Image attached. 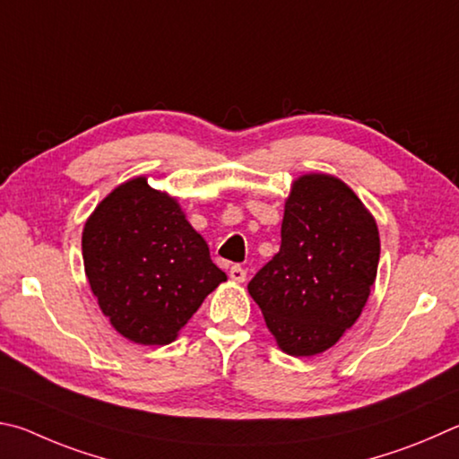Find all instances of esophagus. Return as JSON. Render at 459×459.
I'll return each mask as SVG.
<instances>
[{"label":"esophagus","instance_id":"34e87169","mask_svg":"<svg viewBox=\"0 0 459 459\" xmlns=\"http://www.w3.org/2000/svg\"><path fill=\"white\" fill-rule=\"evenodd\" d=\"M230 278L234 280V282H244V280H246V270L236 264V266L230 268Z\"/></svg>","mask_w":459,"mask_h":459}]
</instances>
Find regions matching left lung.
I'll return each mask as SVG.
<instances>
[{"label": "left lung", "instance_id": "8db88e82", "mask_svg": "<svg viewBox=\"0 0 459 459\" xmlns=\"http://www.w3.org/2000/svg\"><path fill=\"white\" fill-rule=\"evenodd\" d=\"M282 244L247 290L280 349L318 355L357 323L379 266V231L360 199L331 175L294 181Z\"/></svg>", "mask_w": 459, "mask_h": 459}]
</instances>
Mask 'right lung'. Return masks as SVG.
I'll use <instances>...</instances> for the list:
<instances>
[{
  "label": "right lung",
  "instance_id": "obj_1",
  "mask_svg": "<svg viewBox=\"0 0 459 459\" xmlns=\"http://www.w3.org/2000/svg\"><path fill=\"white\" fill-rule=\"evenodd\" d=\"M86 278L110 325L139 344H169L228 276L173 197L144 177L102 199L84 225Z\"/></svg>",
  "mask_w": 459,
  "mask_h": 459
}]
</instances>
